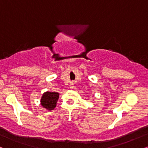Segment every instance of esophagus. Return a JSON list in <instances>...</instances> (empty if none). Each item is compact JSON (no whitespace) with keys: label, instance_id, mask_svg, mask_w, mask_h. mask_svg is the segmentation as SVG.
<instances>
[{"label":"esophagus","instance_id":"esophagus-1","mask_svg":"<svg viewBox=\"0 0 148 148\" xmlns=\"http://www.w3.org/2000/svg\"><path fill=\"white\" fill-rule=\"evenodd\" d=\"M69 86H70V87H69L70 88H74V84H73L72 83V84H71L70 85H69Z\"/></svg>","mask_w":148,"mask_h":148}]
</instances>
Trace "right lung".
<instances>
[{
  "label": "right lung",
  "mask_w": 148,
  "mask_h": 148,
  "mask_svg": "<svg viewBox=\"0 0 148 148\" xmlns=\"http://www.w3.org/2000/svg\"><path fill=\"white\" fill-rule=\"evenodd\" d=\"M59 98V93L56 92H46L42 95V97L40 100L41 105L43 108L47 110L54 109L56 106L58 99Z\"/></svg>",
  "instance_id": "add662e5"
}]
</instances>
